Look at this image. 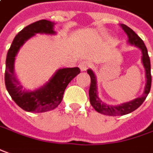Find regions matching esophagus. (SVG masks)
I'll use <instances>...</instances> for the list:
<instances>
[{
    "label": "esophagus",
    "mask_w": 153,
    "mask_h": 153,
    "mask_svg": "<svg viewBox=\"0 0 153 153\" xmlns=\"http://www.w3.org/2000/svg\"><path fill=\"white\" fill-rule=\"evenodd\" d=\"M91 66V62L88 61H83L82 62L79 64V67L82 71H85L87 68H89Z\"/></svg>",
    "instance_id": "obj_1"
}]
</instances>
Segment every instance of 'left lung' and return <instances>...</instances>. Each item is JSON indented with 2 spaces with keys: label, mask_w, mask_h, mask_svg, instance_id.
Returning <instances> with one entry per match:
<instances>
[{
  "label": "left lung",
  "mask_w": 153,
  "mask_h": 153,
  "mask_svg": "<svg viewBox=\"0 0 153 153\" xmlns=\"http://www.w3.org/2000/svg\"><path fill=\"white\" fill-rule=\"evenodd\" d=\"M121 26L128 37L127 42L131 46H136L142 51V55H143L142 56V62H143L144 69H145L146 84H145L143 95L140 96L137 98L130 101V102H127L120 104V105H117V106L108 105L107 103L103 102L99 98L96 75L94 74L93 71L91 69H88L87 73L89 74L91 77V85L90 89H89V98H90L91 105L97 112L107 115V116H123V115L132 112L133 111L137 109L143 104L151 89V63H150V58L148 56L147 47L145 46L143 40L140 38L130 27H128L124 24H121Z\"/></svg>",
  "instance_id": "obj_1"
}]
</instances>
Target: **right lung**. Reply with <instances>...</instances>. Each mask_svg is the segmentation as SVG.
Listing matches in <instances>:
<instances>
[{
  "label": "right lung",
  "mask_w": 153,
  "mask_h": 153,
  "mask_svg": "<svg viewBox=\"0 0 153 153\" xmlns=\"http://www.w3.org/2000/svg\"><path fill=\"white\" fill-rule=\"evenodd\" d=\"M54 22L40 20L22 29L15 36L6 60L5 84L6 90L15 102L22 109L30 112H45L53 110L61 103L67 85L80 73L78 67L61 68L47 82L38 89H23L15 74V60L20 48L36 34L56 35Z\"/></svg>",
  "instance_id": "1"
}]
</instances>
